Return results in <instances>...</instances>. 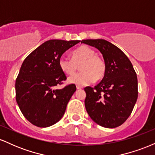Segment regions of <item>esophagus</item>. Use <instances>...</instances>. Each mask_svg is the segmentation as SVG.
Returning <instances> with one entry per match:
<instances>
[{
  "label": "esophagus",
  "instance_id": "34e87169",
  "mask_svg": "<svg viewBox=\"0 0 155 155\" xmlns=\"http://www.w3.org/2000/svg\"><path fill=\"white\" fill-rule=\"evenodd\" d=\"M83 87L81 86H79V85H77V86H76V89H77V90H81V89H82Z\"/></svg>",
  "mask_w": 155,
  "mask_h": 155
}]
</instances>
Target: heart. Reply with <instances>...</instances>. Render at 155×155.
I'll use <instances>...</instances> for the list:
<instances>
[{
  "mask_svg": "<svg viewBox=\"0 0 155 155\" xmlns=\"http://www.w3.org/2000/svg\"><path fill=\"white\" fill-rule=\"evenodd\" d=\"M80 64L82 71L78 74L69 77L68 81L76 85L84 86L94 80H100L104 77L106 72V63L95 51L87 46H81L71 52V59L61 57L59 59L60 68L66 75H72Z\"/></svg>",
  "mask_w": 155,
  "mask_h": 155,
  "instance_id": "b5f03b06",
  "label": "heart"
}]
</instances>
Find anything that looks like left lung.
<instances>
[{
    "instance_id": "8db88e82",
    "label": "left lung",
    "mask_w": 155,
    "mask_h": 155,
    "mask_svg": "<svg viewBox=\"0 0 155 155\" xmlns=\"http://www.w3.org/2000/svg\"><path fill=\"white\" fill-rule=\"evenodd\" d=\"M81 43L95 47L106 63L104 79L94 87L84 88L85 108L94 122L108 128L121 125L132 113L138 98V79L125 54L104 39H87Z\"/></svg>"
}]
</instances>
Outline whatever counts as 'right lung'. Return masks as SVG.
<instances>
[{"label": "right lung", "instance_id": "1", "mask_svg": "<svg viewBox=\"0 0 155 155\" xmlns=\"http://www.w3.org/2000/svg\"><path fill=\"white\" fill-rule=\"evenodd\" d=\"M80 41L49 40L25 59L16 79V101L24 117L39 127L59 121L76 90L74 84L57 89L67 79L60 68L59 59Z\"/></svg>", "mask_w": 155, "mask_h": 155}]
</instances>
